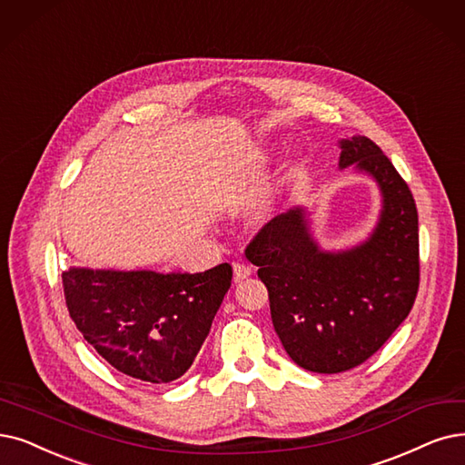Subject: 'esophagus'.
<instances>
[{"mask_svg": "<svg viewBox=\"0 0 465 465\" xmlns=\"http://www.w3.org/2000/svg\"><path fill=\"white\" fill-rule=\"evenodd\" d=\"M232 271H234V282H242L246 281V278L253 272V269L246 263H240V262H234L232 263Z\"/></svg>", "mask_w": 465, "mask_h": 465, "instance_id": "esophagus-1", "label": "esophagus"}]
</instances>
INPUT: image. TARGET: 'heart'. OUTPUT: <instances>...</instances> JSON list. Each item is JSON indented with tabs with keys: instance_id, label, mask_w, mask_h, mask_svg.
Returning <instances> with one entry per match:
<instances>
[{
	"instance_id": "1",
	"label": "heart",
	"mask_w": 465,
	"mask_h": 465,
	"mask_svg": "<svg viewBox=\"0 0 465 465\" xmlns=\"http://www.w3.org/2000/svg\"><path fill=\"white\" fill-rule=\"evenodd\" d=\"M269 213H271V202L269 200H262L259 203H255L253 206V219H257V221H263V219H267L269 217Z\"/></svg>"
}]
</instances>
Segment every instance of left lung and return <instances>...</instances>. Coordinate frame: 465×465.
Wrapping results in <instances>:
<instances>
[{
  "label": "left lung",
  "mask_w": 465,
  "mask_h": 465,
  "mask_svg": "<svg viewBox=\"0 0 465 465\" xmlns=\"http://www.w3.org/2000/svg\"><path fill=\"white\" fill-rule=\"evenodd\" d=\"M340 168L355 163L381 193L378 225L362 244L324 252L303 208L276 215L246 257L269 290L271 319L290 359L338 374L370 359L411 312L420 286L414 196L381 148L355 135L340 143Z\"/></svg>",
  "instance_id": "1"
}]
</instances>
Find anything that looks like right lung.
<instances>
[{"mask_svg":"<svg viewBox=\"0 0 465 465\" xmlns=\"http://www.w3.org/2000/svg\"><path fill=\"white\" fill-rule=\"evenodd\" d=\"M232 267L154 272L72 267L63 272L70 319L118 372L148 383L181 378L208 338Z\"/></svg>","mask_w":465,"mask_h":465,"instance_id":"right-lung-1","label":"right lung"}]
</instances>
